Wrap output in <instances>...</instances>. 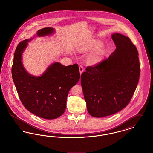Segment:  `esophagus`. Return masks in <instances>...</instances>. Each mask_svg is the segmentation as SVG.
Segmentation results:
<instances>
[{"instance_id": "1", "label": "esophagus", "mask_w": 153, "mask_h": 153, "mask_svg": "<svg viewBox=\"0 0 153 153\" xmlns=\"http://www.w3.org/2000/svg\"><path fill=\"white\" fill-rule=\"evenodd\" d=\"M79 71H80V74H81L84 72V68L82 66H79Z\"/></svg>"}]
</instances>
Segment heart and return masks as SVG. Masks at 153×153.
<instances>
[{
  "label": "heart",
  "instance_id": "1",
  "mask_svg": "<svg viewBox=\"0 0 153 153\" xmlns=\"http://www.w3.org/2000/svg\"><path fill=\"white\" fill-rule=\"evenodd\" d=\"M79 53H87L91 51L86 59V61L89 65H96L100 64L105 57L107 53L106 48L102 45L101 41L96 39L89 44L79 46L77 49Z\"/></svg>",
  "mask_w": 153,
  "mask_h": 153
}]
</instances>
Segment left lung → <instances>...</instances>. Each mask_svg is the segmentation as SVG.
<instances>
[{
    "instance_id": "8db88e82",
    "label": "left lung",
    "mask_w": 153,
    "mask_h": 153,
    "mask_svg": "<svg viewBox=\"0 0 153 153\" xmlns=\"http://www.w3.org/2000/svg\"><path fill=\"white\" fill-rule=\"evenodd\" d=\"M116 49L100 64L88 66L81 84L88 113L108 117L126 107L138 83V52L130 39L119 33L111 35Z\"/></svg>"
}]
</instances>
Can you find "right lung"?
<instances>
[{
  "mask_svg": "<svg viewBox=\"0 0 153 153\" xmlns=\"http://www.w3.org/2000/svg\"><path fill=\"white\" fill-rule=\"evenodd\" d=\"M55 31L52 27H46L39 30L36 36H51ZM34 37L25 39L17 46L12 77L24 107L38 117L54 119L65 112L69 91L80 79L79 66L75 64L66 66L56 62L48 66L40 76L30 74L23 64L22 55L28 42Z\"/></svg>",
  "mask_w": 153,
  "mask_h": 153,
  "instance_id": "obj_1",
  "label": "right lung"
}]
</instances>
